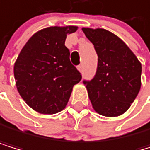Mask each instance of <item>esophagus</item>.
I'll list each match as a JSON object with an SVG mask.
<instances>
[{
  "label": "esophagus",
  "mask_w": 150,
  "mask_h": 150,
  "mask_svg": "<svg viewBox=\"0 0 150 150\" xmlns=\"http://www.w3.org/2000/svg\"><path fill=\"white\" fill-rule=\"evenodd\" d=\"M77 69H78V70H79L80 72H82V70H83V68H82V65H81V64L77 67Z\"/></svg>",
  "instance_id": "34e87169"
}]
</instances>
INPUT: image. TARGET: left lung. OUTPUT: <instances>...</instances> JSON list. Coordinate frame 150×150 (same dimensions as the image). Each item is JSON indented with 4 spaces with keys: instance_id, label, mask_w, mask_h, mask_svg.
Returning <instances> with one entry per match:
<instances>
[{
    "instance_id": "1",
    "label": "left lung",
    "mask_w": 150,
    "mask_h": 150,
    "mask_svg": "<svg viewBox=\"0 0 150 150\" xmlns=\"http://www.w3.org/2000/svg\"><path fill=\"white\" fill-rule=\"evenodd\" d=\"M98 55L91 81H83L92 106L100 115L117 117L131 107L141 87V63L117 35L104 28H82Z\"/></svg>"
}]
</instances>
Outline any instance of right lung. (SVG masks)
I'll return each mask as SVG.
<instances>
[{"label": "right lung", "instance_id": "add662e5", "mask_svg": "<svg viewBox=\"0 0 150 150\" xmlns=\"http://www.w3.org/2000/svg\"><path fill=\"white\" fill-rule=\"evenodd\" d=\"M78 27H49L33 34L14 66L17 91L28 105L41 114H55L66 108L72 88L81 75L69 60L67 34Z\"/></svg>", "mask_w": 150, "mask_h": 150}]
</instances>
